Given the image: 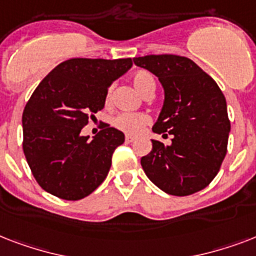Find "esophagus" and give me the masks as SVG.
<instances>
[{
  "instance_id": "obj_1",
  "label": "esophagus",
  "mask_w": 256,
  "mask_h": 256,
  "mask_svg": "<svg viewBox=\"0 0 256 256\" xmlns=\"http://www.w3.org/2000/svg\"><path fill=\"white\" fill-rule=\"evenodd\" d=\"M124 140H126V144H132V142H134V140H136V138L132 136H126Z\"/></svg>"
}]
</instances>
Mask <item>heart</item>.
<instances>
[{"label": "heart", "instance_id": "heart-1", "mask_svg": "<svg viewBox=\"0 0 256 256\" xmlns=\"http://www.w3.org/2000/svg\"><path fill=\"white\" fill-rule=\"evenodd\" d=\"M132 85L136 86L138 92L144 96H152L156 92V81L148 72L140 70L132 76ZM112 102V88H108L104 96V104H110ZM112 126L118 128L120 132L128 134V136H138L148 124H150V116L144 112H122L112 118Z\"/></svg>", "mask_w": 256, "mask_h": 256}]
</instances>
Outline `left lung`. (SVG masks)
I'll return each instance as SVG.
<instances>
[{"label": "left lung", "instance_id": "8db88e82", "mask_svg": "<svg viewBox=\"0 0 256 256\" xmlns=\"http://www.w3.org/2000/svg\"><path fill=\"white\" fill-rule=\"evenodd\" d=\"M156 74L164 88V104L152 132L171 136L168 144L152 140L140 164L162 191L187 196L203 190L220 170L231 124L226 98L212 78L190 58L174 54L134 58Z\"/></svg>", "mask_w": 256, "mask_h": 256}]
</instances>
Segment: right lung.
<instances>
[{
    "label": "right lung",
    "instance_id": "right-lung-1",
    "mask_svg": "<svg viewBox=\"0 0 256 256\" xmlns=\"http://www.w3.org/2000/svg\"><path fill=\"white\" fill-rule=\"evenodd\" d=\"M132 65V58H72L52 70L34 90L22 114V148L44 190L80 200L108 176L112 152L124 142V134L104 124L88 140L81 130L104 108L112 82Z\"/></svg>",
    "mask_w": 256,
    "mask_h": 256
}]
</instances>
